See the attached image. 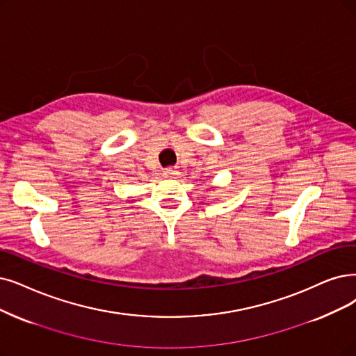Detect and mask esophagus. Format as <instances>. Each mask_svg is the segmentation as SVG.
Segmentation results:
<instances>
[{"mask_svg": "<svg viewBox=\"0 0 356 356\" xmlns=\"http://www.w3.org/2000/svg\"><path fill=\"white\" fill-rule=\"evenodd\" d=\"M175 175H177V170H174L172 168H166L163 170V177L165 178H170V177H175Z\"/></svg>", "mask_w": 356, "mask_h": 356, "instance_id": "obj_1", "label": "esophagus"}]
</instances>
